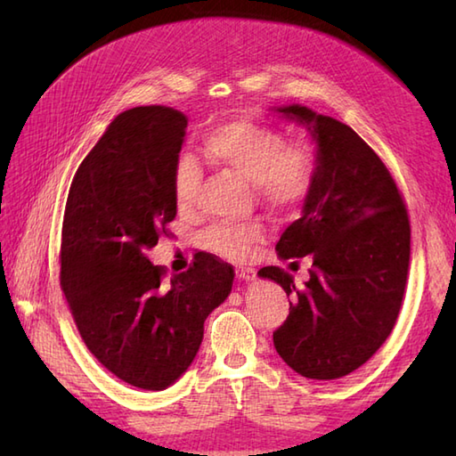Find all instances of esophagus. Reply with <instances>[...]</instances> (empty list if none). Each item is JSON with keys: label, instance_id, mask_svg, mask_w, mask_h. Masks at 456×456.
Returning <instances> with one entry per match:
<instances>
[{"label": "esophagus", "instance_id": "34e87169", "mask_svg": "<svg viewBox=\"0 0 456 456\" xmlns=\"http://www.w3.org/2000/svg\"><path fill=\"white\" fill-rule=\"evenodd\" d=\"M237 276L240 278V280H255L256 278V270L255 268H250V266H240V268H237Z\"/></svg>", "mask_w": 456, "mask_h": 456}]
</instances>
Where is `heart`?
I'll use <instances>...</instances> for the list:
<instances>
[{"mask_svg": "<svg viewBox=\"0 0 456 456\" xmlns=\"http://www.w3.org/2000/svg\"><path fill=\"white\" fill-rule=\"evenodd\" d=\"M206 157L219 167L253 182L256 198L276 211H294L312 196L317 160L304 142H288L286 134L255 119H233L209 129L201 139ZM201 172L191 157H180L172 174L174 200L180 209L196 201ZM263 239L258 221L216 223L203 231L201 245L225 258H243Z\"/></svg>", "mask_w": 456, "mask_h": 456, "instance_id": "heart-1", "label": "heart"}]
</instances>
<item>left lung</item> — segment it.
I'll list each match as a JSON object with an SVG mask.
<instances>
[{"label":"left lung","mask_w":456,"mask_h":456,"mask_svg":"<svg viewBox=\"0 0 456 456\" xmlns=\"http://www.w3.org/2000/svg\"><path fill=\"white\" fill-rule=\"evenodd\" d=\"M280 111L307 125L319 152L304 216L276 248L284 258L312 255L314 265L304 288L278 266L258 274L292 299L273 335L278 354L297 374L335 380L362 366L400 315L410 270L408 208L388 167L348 125L302 105Z\"/></svg>","instance_id":"1"}]
</instances>
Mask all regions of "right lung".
<instances>
[{"label":"right lung","mask_w":456,"mask_h":456,"mask_svg":"<svg viewBox=\"0 0 456 456\" xmlns=\"http://www.w3.org/2000/svg\"><path fill=\"white\" fill-rule=\"evenodd\" d=\"M186 125L164 105L121 113L76 170L62 219L61 288L82 341L142 390L168 388L186 372L235 276L201 253L167 280L147 256L176 217L172 174Z\"/></svg>","instance_id":"obj_1"}]
</instances>
